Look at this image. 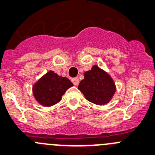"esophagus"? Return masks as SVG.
Instances as JSON below:
<instances>
[{
  "label": "esophagus",
  "instance_id": "obj_1",
  "mask_svg": "<svg viewBox=\"0 0 155 155\" xmlns=\"http://www.w3.org/2000/svg\"><path fill=\"white\" fill-rule=\"evenodd\" d=\"M72 82H73V85H76V86H77V85H79V78L76 77V78H73V79H72Z\"/></svg>",
  "mask_w": 155,
  "mask_h": 155
}]
</instances>
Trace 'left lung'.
<instances>
[{"label":"left lung","instance_id":"8db88e82","mask_svg":"<svg viewBox=\"0 0 155 155\" xmlns=\"http://www.w3.org/2000/svg\"><path fill=\"white\" fill-rule=\"evenodd\" d=\"M78 88L90 102L97 105L107 104L115 92V85L112 78L97 65L84 73V79Z\"/></svg>","mask_w":155,"mask_h":155}]
</instances>
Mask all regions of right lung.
<instances>
[{
  "label": "right lung",
  "mask_w": 155,
  "mask_h": 155,
  "mask_svg": "<svg viewBox=\"0 0 155 155\" xmlns=\"http://www.w3.org/2000/svg\"><path fill=\"white\" fill-rule=\"evenodd\" d=\"M73 85L68 78L49 71L34 85L33 92L37 102L45 107H51L58 104L62 95Z\"/></svg>",
  "instance_id": "add662e5"
}]
</instances>
